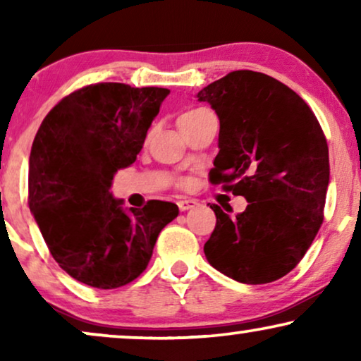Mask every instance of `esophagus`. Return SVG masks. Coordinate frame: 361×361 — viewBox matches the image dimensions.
I'll return each instance as SVG.
<instances>
[{"mask_svg": "<svg viewBox=\"0 0 361 361\" xmlns=\"http://www.w3.org/2000/svg\"><path fill=\"white\" fill-rule=\"evenodd\" d=\"M177 205H179L180 212H185V210H190V209H194V207L199 205V202H197L195 199H180L179 202H177Z\"/></svg>", "mask_w": 361, "mask_h": 361, "instance_id": "esophagus-1", "label": "esophagus"}]
</instances>
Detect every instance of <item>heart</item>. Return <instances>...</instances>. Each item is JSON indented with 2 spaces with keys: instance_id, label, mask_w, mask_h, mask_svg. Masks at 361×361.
Returning <instances> with one entry per match:
<instances>
[{
  "instance_id": "heart-1",
  "label": "heart",
  "mask_w": 361,
  "mask_h": 361,
  "mask_svg": "<svg viewBox=\"0 0 361 361\" xmlns=\"http://www.w3.org/2000/svg\"><path fill=\"white\" fill-rule=\"evenodd\" d=\"M207 110H204V108H195V110H189V111H185V113H182V115L179 116V126H180V130L184 126H187L189 125L190 121H194L195 118H199L200 115H204Z\"/></svg>"
}]
</instances>
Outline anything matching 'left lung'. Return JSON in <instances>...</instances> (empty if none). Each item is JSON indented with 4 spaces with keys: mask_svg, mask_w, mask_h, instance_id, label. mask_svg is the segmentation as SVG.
Masks as SVG:
<instances>
[{
    "mask_svg": "<svg viewBox=\"0 0 361 361\" xmlns=\"http://www.w3.org/2000/svg\"><path fill=\"white\" fill-rule=\"evenodd\" d=\"M197 98L220 120L212 182L248 200L236 216L210 205L216 225L207 261L243 284L283 278L324 220L330 166L322 128L298 93L261 72H230Z\"/></svg>",
    "mask_w": 361,
    "mask_h": 361,
    "instance_id": "obj_1",
    "label": "left lung"
}]
</instances>
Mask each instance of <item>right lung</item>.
<instances>
[{
    "mask_svg": "<svg viewBox=\"0 0 361 361\" xmlns=\"http://www.w3.org/2000/svg\"><path fill=\"white\" fill-rule=\"evenodd\" d=\"M171 90L95 83L47 113L29 156V209L52 258L73 279L115 289L149 263L176 204L149 200L123 209L113 177L136 161L147 130Z\"/></svg>",
    "mask_w": 361,
    "mask_h": 361,
    "instance_id": "add662e5",
    "label": "right lung"
}]
</instances>
